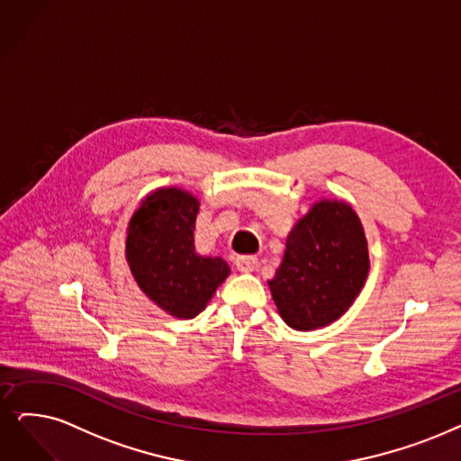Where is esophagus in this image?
<instances>
[{"instance_id": "34e87169", "label": "esophagus", "mask_w": 461, "mask_h": 461, "mask_svg": "<svg viewBox=\"0 0 461 461\" xmlns=\"http://www.w3.org/2000/svg\"><path fill=\"white\" fill-rule=\"evenodd\" d=\"M236 268L240 272H253L257 268V257L253 255H242L236 259Z\"/></svg>"}]
</instances>
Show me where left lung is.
I'll return each mask as SVG.
<instances>
[{"instance_id": "1", "label": "left lung", "mask_w": 461, "mask_h": 461, "mask_svg": "<svg viewBox=\"0 0 461 461\" xmlns=\"http://www.w3.org/2000/svg\"><path fill=\"white\" fill-rule=\"evenodd\" d=\"M369 267L356 210L344 200L321 198L289 232L284 261L268 287L282 320L294 330H312L346 314Z\"/></svg>"}]
</instances>
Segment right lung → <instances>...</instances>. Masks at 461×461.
Returning a JSON list of instances; mask_svg holds the SVG:
<instances>
[{"label": "right lung", "mask_w": 461, "mask_h": 461, "mask_svg": "<svg viewBox=\"0 0 461 461\" xmlns=\"http://www.w3.org/2000/svg\"><path fill=\"white\" fill-rule=\"evenodd\" d=\"M200 202L179 187L147 194L128 221L124 257L136 284L158 308L177 320L204 310L230 267L194 249Z\"/></svg>", "instance_id": "obj_1"}]
</instances>
